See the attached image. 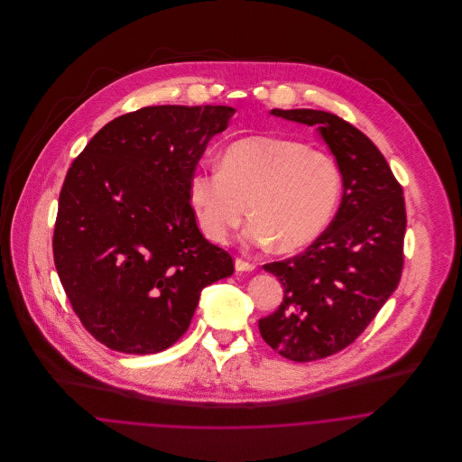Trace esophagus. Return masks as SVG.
I'll return each instance as SVG.
<instances>
[{
  "mask_svg": "<svg viewBox=\"0 0 462 462\" xmlns=\"http://www.w3.org/2000/svg\"><path fill=\"white\" fill-rule=\"evenodd\" d=\"M235 268H236V272H253L256 266L253 263H249V262H245V260L236 258V260H235Z\"/></svg>",
  "mask_w": 462,
  "mask_h": 462,
  "instance_id": "1",
  "label": "esophagus"
}]
</instances>
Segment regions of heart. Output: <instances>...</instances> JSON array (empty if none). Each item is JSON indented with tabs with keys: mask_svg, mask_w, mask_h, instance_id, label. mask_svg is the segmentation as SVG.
<instances>
[{
	"mask_svg": "<svg viewBox=\"0 0 462 462\" xmlns=\"http://www.w3.org/2000/svg\"><path fill=\"white\" fill-rule=\"evenodd\" d=\"M341 190L336 162L324 151L277 136H247L189 178V199L204 235L222 242L240 224L249 245L291 253L311 244L329 224Z\"/></svg>",
	"mask_w": 462,
	"mask_h": 462,
	"instance_id": "1",
	"label": "heart"
}]
</instances>
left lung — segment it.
I'll list each match as a JSON object with an SVG mask.
<instances>
[{
  "mask_svg": "<svg viewBox=\"0 0 462 462\" xmlns=\"http://www.w3.org/2000/svg\"><path fill=\"white\" fill-rule=\"evenodd\" d=\"M315 126L336 158L343 198L329 227L299 256L263 264L282 288L281 306L260 320L282 357L308 363L348 346L395 291L403 268L405 202L377 145L322 110L270 112Z\"/></svg>",
  "mask_w": 462,
  "mask_h": 462,
  "instance_id": "obj_1",
  "label": "left lung"
}]
</instances>
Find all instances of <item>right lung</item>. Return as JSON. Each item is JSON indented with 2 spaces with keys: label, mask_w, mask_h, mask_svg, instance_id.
<instances>
[{
  "label": "right lung",
  "mask_w": 462,
  "mask_h": 462,
  "mask_svg": "<svg viewBox=\"0 0 462 462\" xmlns=\"http://www.w3.org/2000/svg\"><path fill=\"white\" fill-rule=\"evenodd\" d=\"M231 106H145L92 136L67 171L53 256L83 328L125 354H156L189 329L204 286L233 258L199 231L189 178Z\"/></svg>",
  "instance_id": "1"
}]
</instances>
